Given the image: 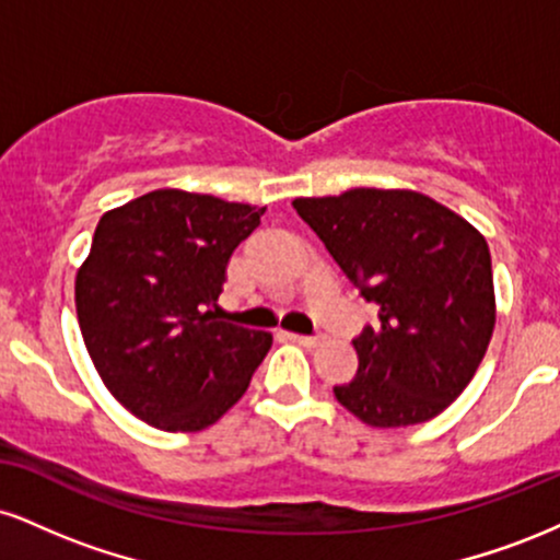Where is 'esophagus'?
Returning a JSON list of instances; mask_svg holds the SVG:
<instances>
[{
  "mask_svg": "<svg viewBox=\"0 0 560 560\" xmlns=\"http://www.w3.org/2000/svg\"><path fill=\"white\" fill-rule=\"evenodd\" d=\"M289 339H292V342L302 345V347H316V345H320V337H311V334H289Z\"/></svg>",
  "mask_w": 560,
  "mask_h": 560,
  "instance_id": "obj_1",
  "label": "esophagus"
}]
</instances>
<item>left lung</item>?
I'll list each match as a JSON object with an SVG mask.
<instances>
[{
    "label": "left lung",
    "instance_id": "obj_1",
    "mask_svg": "<svg viewBox=\"0 0 560 560\" xmlns=\"http://www.w3.org/2000/svg\"><path fill=\"white\" fill-rule=\"evenodd\" d=\"M292 205L378 307V324L352 339L358 374L334 387L337 400L369 427L434 419L477 374L494 329L485 236L408 189H350Z\"/></svg>",
    "mask_w": 560,
    "mask_h": 560
}]
</instances>
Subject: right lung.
Returning <instances> with one entry per match:
<instances>
[{
	"mask_svg": "<svg viewBox=\"0 0 560 560\" xmlns=\"http://www.w3.org/2000/svg\"><path fill=\"white\" fill-rule=\"evenodd\" d=\"M266 208L158 189L100 218L75 276L89 355L124 408L163 432H199L247 392L268 331L218 320L231 255Z\"/></svg>",
	"mask_w": 560,
	"mask_h": 560,
	"instance_id": "1",
	"label": "right lung"
}]
</instances>
